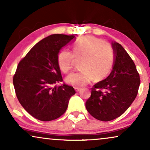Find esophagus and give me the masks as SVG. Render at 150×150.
<instances>
[{"label":"esophagus","instance_id":"obj_1","mask_svg":"<svg viewBox=\"0 0 150 150\" xmlns=\"http://www.w3.org/2000/svg\"><path fill=\"white\" fill-rule=\"evenodd\" d=\"M74 89H75L76 91V92H79V91H81V88H79V87H75Z\"/></svg>","mask_w":150,"mask_h":150}]
</instances>
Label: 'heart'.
<instances>
[{"label":"heart","mask_w":150,"mask_h":150,"mask_svg":"<svg viewBox=\"0 0 150 150\" xmlns=\"http://www.w3.org/2000/svg\"><path fill=\"white\" fill-rule=\"evenodd\" d=\"M78 61H82V70L71 73L66 78L69 85L81 87L93 81L105 79L113 67L115 56L108 43L93 36H85L74 44L73 52L62 50L57 57V63L63 73L71 70Z\"/></svg>","instance_id":"1"}]
</instances>
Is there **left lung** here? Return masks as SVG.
<instances>
[{"label":"left lung","instance_id":"left-lung-1","mask_svg":"<svg viewBox=\"0 0 150 150\" xmlns=\"http://www.w3.org/2000/svg\"><path fill=\"white\" fill-rule=\"evenodd\" d=\"M114 65L110 75L91 88L85 103L89 114L98 120L108 122L122 115L136 98L140 77L134 61L119 43H112Z\"/></svg>","mask_w":150,"mask_h":150}]
</instances>
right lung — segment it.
Returning a JSON list of instances; mask_svg holds the SVG:
<instances>
[{"instance_id": "add662e5", "label": "right lung", "mask_w": 150, "mask_h": 150, "mask_svg": "<svg viewBox=\"0 0 150 150\" xmlns=\"http://www.w3.org/2000/svg\"><path fill=\"white\" fill-rule=\"evenodd\" d=\"M74 35L54 34L43 39L18 63L13 83L18 101L30 115L48 122L66 111L69 100L76 93L63 83L57 57L61 48Z\"/></svg>"}]
</instances>
